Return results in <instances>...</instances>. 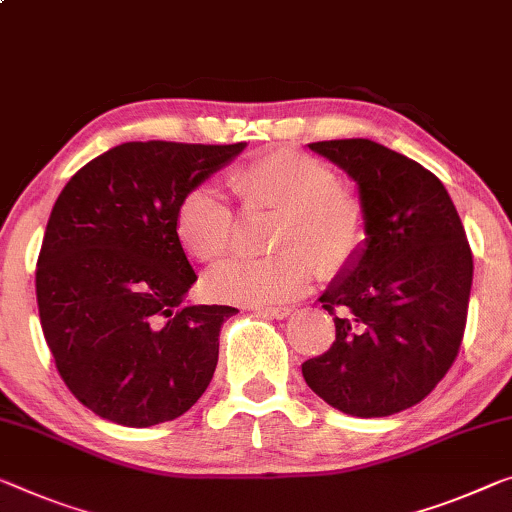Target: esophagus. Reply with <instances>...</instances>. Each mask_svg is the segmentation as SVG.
I'll list each match as a JSON object with an SVG mask.
<instances>
[{
  "mask_svg": "<svg viewBox=\"0 0 512 512\" xmlns=\"http://www.w3.org/2000/svg\"><path fill=\"white\" fill-rule=\"evenodd\" d=\"M258 311L265 313V316H270V318H277V320H286L290 313H293L290 306H265V309H258Z\"/></svg>",
  "mask_w": 512,
  "mask_h": 512,
  "instance_id": "34e87169",
  "label": "esophagus"
}]
</instances>
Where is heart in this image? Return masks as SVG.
<instances>
[{
  "label": "heart",
  "instance_id": "b5f03b06",
  "mask_svg": "<svg viewBox=\"0 0 512 512\" xmlns=\"http://www.w3.org/2000/svg\"><path fill=\"white\" fill-rule=\"evenodd\" d=\"M245 208L277 210L265 258H238L210 281L217 300L272 304L302 295L311 265L332 277L364 247L368 210L359 192L336 183V174L316 157L274 148L226 176ZM235 215L222 194L194 187L176 208V238L187 256L203 265L222 263L233 247Z\"/></svg>",
  "mask_w": 512,
  "mask_h": 512
}]
</instances>
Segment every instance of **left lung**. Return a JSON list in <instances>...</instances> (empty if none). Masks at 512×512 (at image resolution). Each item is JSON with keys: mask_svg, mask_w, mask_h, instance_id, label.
<instances>
[{"mask_svg": "<svg viewBox=\"0 0 512 512\" xmlns=\"http://www.w3.org/2000/svg\"><path fill=\"white\" fill-rule=\"evenodd\" d=\"M359 185L366 242L322 293L336 341L302 364L309 387L373 419L421 403L458 357L474 261L451 196L419 162L371 139L309 144Z\"/></svg>", "mask_w": 512, "mask_h": 512, "instance_id": "8db88e82", "label": "left lung"}]
</instances>
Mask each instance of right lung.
Returning a JSON list of instances; mask_svg holds the SVG:
<instances>
[{"label": "right lung", "mask_w": 512, "mask_h": 512, "mask_svg": "<svg viewBox=\"0 0 512 512\" xmlns=\"http://www.w3.org/2000/svg\"><path fill=\"white\" fill-rule=\"evenodd\" d=\"M245 146L128 141L84 164L54 203L38 316L61 380L102 419L148 428L208 389L219 329L238 309L185 304L196 274L176 208Z\"/></svg>", "instance_id": "obj_1"}]
</instances>
